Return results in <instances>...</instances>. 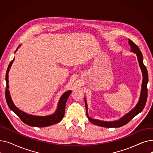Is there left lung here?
Instances as JSON below:
<instances>
[{
	"label": "left lung",
	"instance_id": "obj_1",
	"mask_svg": "<svg viewBox=\"0 0 153 153\" xmlns=\"http://www.w3.org/2000/svg\"><path fill=\"white\" fill-rule=\"evenodd\" d=\"M128 41H129V45L131 48V51L133 52L134 53H136L138 56V60L140 64V66L143 72V83H142L141 95H140L139 102L137 105H136V106L131 111H130V113L127 114L125 116L123 117L122 118H120V120H118V121L108 122L100 121V120H98L92 119L88 116L87 113V105L86 103V100L85 99V105L86 108V114H87V118L90 120V122L94 125L102 126V127H105V128H119V127L123 126V125L127 124L128 122H129L130 120L132 118H133L136 115H137L138 114L140 113L141 111H142L144 107H145L146 103L147 101V98H148V88H147V84L148 82V71L146 66H144L143 64V55L141 51L140 50V48L134 43H133L131 39H129Z\"/></svg>",
	"mask_w": 153,
	"mask_h": 153
}]
</instances>
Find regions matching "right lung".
<instances>
[{"label": "right lung", "mask_w": 153, "mask_h": 153, "mask_svg": "<svg viewBox=\"0 0 153 153\" xmlns=\"http://www.w3.org/2000/svg\"><path fill=\"white\" fill-rule=\"evenodd\" d=\"M20 46H19V47ZM17 49L15 50V53L17 50ZM13 61H14V59L10 61L9 66H8L6 75H5V80H6V84H7L6 88H5V99L7 103V105L10 108V109L12 110L14 113L20 118V120L23 123H25V124L31 126L45 127V126H48L56 123H58L59 122H61L64 115L66 103L70 94L71 93V91H69L64 93L61 96L58 103L57 110H56L54 112V114H53V115L45 116V117H39V116H33V115L27 114L26 113H25V112L20 110L19 108H17L15 106L11 99L9 91L8 90V89H9V85H8V83H9V81H8V73H9V69L12 66V64L13 63Z\"/></svg>", "instance_id": "right-lung-1"}]
</instances>
